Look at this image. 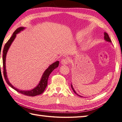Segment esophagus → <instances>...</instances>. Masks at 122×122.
Wrapping results in <instances>:
<instances>
[{
	"label": "esophagus",
	"instance_id": "obj_1",
	"mask_svg": "<svg viewBox=\"0 0 122 122\" xmlns=\"http://www.w3.org/2000/svg\"><path fill=\"white\" fill-rule=\"evenodd\" d=\"M69 63V60L67 58H64L61 60V63L63 65H66Z\"/></svg>",
	"mask_w": 122,
	"mask_h": 122
}]
</instances>
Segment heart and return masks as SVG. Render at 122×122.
<instances>
[{
	"label": "heart",
	"mask_w": 122,
	"mask_h": 122,
	"mask_svg": "<svg viewBox=\"0 0 122 122\" xmlns=\"http://www.w3.org/2000/svg\"><path fill=\"white\" fill-rule=\"evenodd\" d=\"M76 40H79L80 39V36H77V37H76ZM86 43H84L82 47H83V48L84 49V48H85V47H86Z\"/></svg>",
	"instance_id": "obj_1"
}]
</instances>
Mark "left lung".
<instances>
[{
  "label": "left lung",
  "mask_w": 122,
  "mask_h": 122,
  "mask_svg": "<svg viewBox=\"0 0 122 122\" xmlns=\"http://www.w3.org/2000/svg\"><path fill=\"white\" fill-rule=\"evenodd\" d=\"M104 40L106 41H107V42H111V39H110V37H109V36L108 35V34L107 33V32H104ZM71 87H72V90H73V92L76 93V95H77L78 96H79V97H82V96H81V95H79V94H77V93H76V91L74 90V89H73V86H72V85L71 84Z\"/></svg>",
  "instance_id": "8db88e82"
}]
</instances>
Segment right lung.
<instances>
[{
    "instance_id": "obj_1",
    "label": "right lung",
    "mask_w": 122,
    "mask_h": 122,
    "mask_svg": "<svg viewBox=\"0 0 122 122\" xmlns=\"http://www.w3.org/2000/svg\"><path fill=\"white\" fill-rule=\"evenodd\" d=\"M25 29V27H21L15 30V31L13 33L12 36L9 39V40L7 41V42L5 44L4 46V50H3V54H2V61H3V68H4V76L5 79L6 80L7 84H8L9 86L12 87V89L15 90L16 91L19 92L20 93H21L22 94H24L27 96H30V97H35V96L38 95L42 94L45 90L46 86L48 85V77L50 76V73L52 72L56 68H58L59 64V61H57L53 63L50 66H49L48 68L46 69L45 71L44 72L43 74H42V76L41 77V79L40 81V82L36 87H35L34 89L32 90H31L29 91H22L17 89L15 87H14L13 85L10 83L9 81V80L7 77V72L6 69V55L7 53V52L8 51L9 49L10 48V46L12 44V42L15 40V39L16 37V35L19 33L21 31L24 30Z\"/></svg>"
}]
</instances>
